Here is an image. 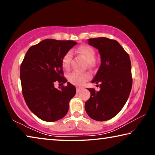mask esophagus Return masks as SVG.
<instances>
[{"instance_id": "1", "label": "esophagus", "mask_w": 155, "mask_h": 155, "mask_svg": "<svg viewBox=\"0 0 155 155\" xmlns=\"http://www.w3.org/2000/svg\"><path fill=\"white\" fill-rule=\"evenodd\" d=\"M81 90H82V88L77 87V93H79L80 91H81Z\"/></svg>"}]
</instances>
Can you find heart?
<instances>
[{
	"mask_svg": "<svg viewBox=\"0 0 155 155\" xmlns=\"http://www.w3.org/2000/svg\"><path fill=\"white\" fill-rule=\"evenodd\" d=\"M77 52L81 54L87 61L89 67L94 66V61L95 59V51L89 45H82L77 48ZM72 59V52L68 51L62 57L61 65L65 70H68L70 66ZM91 76L87 72H72L68 75V79L70 83L77 86L83 85L85 82L90 79Z\"/></svg>",
	"mask_w": 155,
	"mask_h": 155,
	"instance_id": "heart-1",
	"label": "heart"
}]
</instances>
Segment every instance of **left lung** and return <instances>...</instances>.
I'll return each instance as SVG.
<instances>
[{"label": "left lung", "mask_w": 155, "mask_h": 155, "mask_svg": "<svg viewBox=\"0 0 155 155\" xmlns=\"http://www.w3.org/2000/svg\"><path fill=\"white\" fill-rule=\"evenodd\" d=\"M88 43L98 49L101 54V66L91 81L99 83L101 90L88 89L91 96L86 101L85 109L91 119L106 121L121 111L129 96L133 83L130 59L115 40L90 38Z\"/></svg>", "instance_id": "left-lung-1"}]
</instances>
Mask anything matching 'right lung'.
<instances>
[{
    "instance_id": "obj_1",
    "label": "right lung",
    "mask_w": 155,
    "mask_h": 155,
    "mask_svg": "<svg viewBox=\"0 0 155 155\" xmlns=\"http://www.w3.org/2000/svg\"><path fill=\"white\" fill-rule=\"evenodd\" d=\"M77 43L72 40L47 39L31 46L20 65V80L25 101L29 109L46 122L64 117L76 88L71 83L54 87L55 82L64 84L61 59Z\"/></svg>"
}]
</instances>
